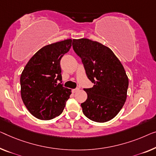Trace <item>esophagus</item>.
Masks as SVG:
<instances>
[{
    "label": "esophagus",
    "instance_id": "1",
    "mask_svg": "<svg viewBox=\"0 0 156 156\" xmlns=\"http://www.w3.org/2000/svg\"><path fill=\"white\" fill-rule=\"evenodd\" d=\"M79 88L78 87H77V88H76V89H73L72 90V92L73 93H76V92H77L78 91H79Z\"/></svg>",
    "mask_w": 156,
    "mask_h": 156
}]
</instances>
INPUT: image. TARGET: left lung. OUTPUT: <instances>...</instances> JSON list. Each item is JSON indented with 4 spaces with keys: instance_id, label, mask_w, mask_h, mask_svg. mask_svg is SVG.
<instances>
[{
    "instance_id": "8db88e82",
    "label": "left lung",
    "mask_w": 156,
    "mask_h": 156,
    "mask_svg": "<svg viewBox=\"0 0 156 156\" xmlns=\"http://www.w3.org/2000/svg\"><path fill=\"white\" fill-rule=\"evenodd\" d=\"M72 45L94 84L83 89L87 94L86 101L81 104L83 113L97 122L113 119L127 98L129 81L124 67L110 48L98 42L73 39Z\"/></svg>"
}]
</instances>
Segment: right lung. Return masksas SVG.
Returning <instances> with one entry per match:
<instances>
[{
  "label": "right lung",
  "instance_id": "obj_1",
  "mask_svg": "<svg viewBox=\"0 0 156 156\" xmlns=\"http://www.w3.org/2000/svg\"><path fill=\"white\" fill-rule=\"evenodd\" d=\"M71 43V39H68L42 48L22 71V99L29 112L38 119L48 120L59 115L71 94V90L62 83L60 66L61 59L69 52Z\"/></svg>",
  "mask_w": 156,
  "mask_h": 156
}]
</instances>
